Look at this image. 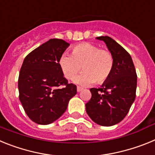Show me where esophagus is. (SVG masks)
<instances>
[{
    "instance_id": "obj_1",
    "label": "esophagus",
    "mask_w": 155,
    "mask_h": 155,
    "mask_svg": "<svg viewBox=\"0 0 155 155\" xmlns=\"http://www.w3.org/2000/svg\"><path fill=\"white\" fill-rule=\"evenodd\" d=\"M82 90H83V88H82V87H79V86H78V87H77V91H82Z\"/></svg>"
}]
</instances>
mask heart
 Wrapping results in <instances>:
<instances>
[{"label":"heart","mask_w":155,"mask_h":155,"mask_svg":"<svg viewBox=\"0 0 155 155\" xmlns=\"http://www.w3.org/2000/svg\"><path fill=\"white\" fill-rule=\"evenodd\" d=\"M59 64L64 76L69 80H74L82 69L83 73L76 81L86 86L93 82L97 84L105 83L113 73L115 60L109 50L84 42L72 48L71 56L63 54Z\"/></svg>","instance_id":"obj_1"}]
</instances>
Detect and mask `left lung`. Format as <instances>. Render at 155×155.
<instances>
[{"instance_id":"obj_1","label":"left lung","mask_w":155,"mask_h":155,"mask_svg":"<svg viewBox=\"0 0 155 155\" xmlns=\"http://www.w3.org/2000/svg\"><path fill=\"white\" fill-rule=\"evenodd\" d=\"M105 42L114 57L113 73L101 87L90 88L91 99L86 112L97 124L110 127L119 124L129 113L136 98L137 73L128 52L109 36L97 37Z\"/></svg>"}]
</instances>
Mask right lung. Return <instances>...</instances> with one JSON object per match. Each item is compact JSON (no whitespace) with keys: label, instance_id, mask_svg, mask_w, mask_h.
Segmentation results:
<instances>
[{"label":"right lung","instance_id":"right-lung-1","mask_svg":"<svg viewBox=\"0 0 155 155\" xmlns=\"http://www.w3.org/2000/svg\"><path fill=\"white\" fill-rule=\"evenodd\" d=\"M69 43L51 39L25 57L18 77L19 100L31 120L41 125L59 119L77 93L64 77L59 60Z\"/></svg>","mask_w":155,"mask_h":155}]
</instances>
